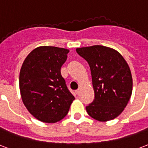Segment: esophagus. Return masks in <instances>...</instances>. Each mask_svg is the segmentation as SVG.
<instances>
[{
  "label": "esophagus",
  "mask_w": 148,
  "mask_h": 148,
  "mask_svg": "<svg viewBox=\"0 0 148 148\" xmlns=\"http://www.w3.org/2000/svg\"><path fill=\"white\" fill-rule=\"evenodd\" d=\"M80 92H81V88H79L78 89H77V90H76V94H77V95H79Z\"/></svg>",
  "instance_id": "1"
}]
</instances>
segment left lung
I'll list each match as a JSON object with an SVG mask.
<instances>
[{"mask_svg":"<svg viewBox=\"0 0 148 148\" xmlns=\"http://www.w3.org/2000/svg\"><path fill=\"white\" fill-rule=\"evenodd\" d=\"M90 66L95 98L86 107L92 119L108 121L124 110L132 92L130 68L118 51L103 45L76 49Z\"/></svg>","mask_w":148,"mask_h":148,"instance_id":"left-lung-1","label":"left lung"}]
</instances>
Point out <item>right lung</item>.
Wrapping results in <instances>:
<instances>
[{
    "mask_svg": "<svg viewBox=\"0 0 148 148\" xmlns=\"http://www.w3.org/2000/svg\"><path fill=\"white\" fill-rule=\"evenodd\" d=\"M69 52L58 47H38L29 52L22 65V100L29 113L42 122L62 120L74 99L60 72Z\"/></svg>",
    "mask_w": 148,
    "mask_h": 148,
    "instance_id": "add662e5",
    "label": "right lung"
}]
</instances>
